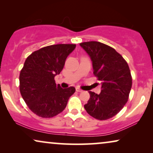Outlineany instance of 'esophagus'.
I'll use <instances>...</instances> for the list:
<instances>
[{"label":"esophagus","mask_w":153,"mask_h":153,"mask_svg":"<svg viewBox=\"0 0 153 153\" xmlns=\"http://www.w3.org/2000/svg\"><path fill=\"white\" fill-rule=\"evenodd\" d=\"M76 91L77 92H79V93H81V92H83L82 90L79 88H76Z\"/></svg>","instance_id":"obj_1"}]
</instances>
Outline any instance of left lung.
Segmentation results:
<instances>
[{"instance_id": "obj_1", "label": "left lung", "mask_w": 153, "mask_h": 153, "mask_svg": "<svg viewBox=\"0 0 153 153\" xmlns=\"http://www.w3.org/2000/svg\"><path fill=\"white\" fill-rule=\"evenodd\" d=\"M80 46L91 58L93 74L102 81L101 93L89 91L91 97L84 108L97 120L109 119L128 100L132 84L128 64L114 49L100 42H86Z\"/></svg>"}]
</instances>
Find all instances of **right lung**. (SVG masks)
<instances>
[{
  "label": "right lung",
  "instance_id": "add662e5",
  "mask_svg": "<svg viewBox=\"0 0 153 153\" xmlns=\"http://www.w3.org/2000/svg\"><path fill=\"white\" fill-rule=\"evenodd\" d=\"M76 45L60 44L35 51L26 58L19 75L21 95L29 108L42 118H52L65 108L74 87L62 88L54 77Z\"/></svg>",
  "mask_w": 153,
  "mask_h": 153
}]
</instances>
